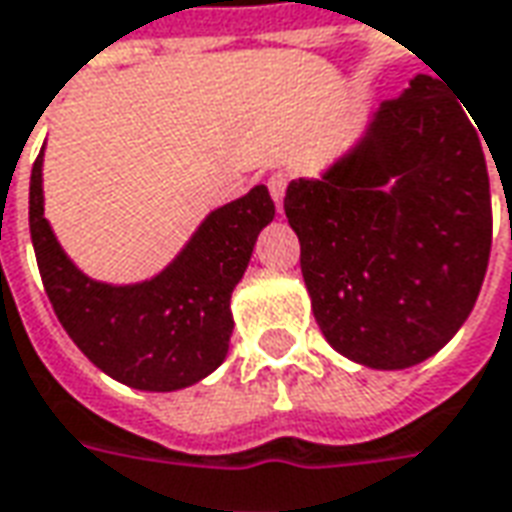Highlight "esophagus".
I'll use <instances>...</instances> for the list:
<instances>
[{
  "label": "esophagus",
  "instance_id": "1",
  "mask_svg": "<svg viewBox=\"0 0 512 512\" xmlns=\"http://www.w3.org/2000/svg\"><path fill=\"white\" fill-rule=\"evenodd\" d=\"M285 188H288V174H282V171H274V174L268 177V191H271V199H274L277 210H282Z\"/></svg>",
  "mask_w": 512,
  "mask_h": 512
}]
</instances>
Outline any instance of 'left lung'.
Returning a JSON list of instances; mask_svg holds the SVG:
<instances>
[{"label": "left lung", "instance_id": "obj_1", "mask_svg": "<svg viewBox=\"0 0 512 512\" xmlns=\"http://www.w3.org/2000/svg\"><path fill=\"white\" fill-rule=\"evenodd\" d=\"M471 116V113H468ZM430 74L382 102L360 144L318 180H293L285 216L302 244L313 316L360 366L410 368L452 341L491 257L480 135Z\"/></svg>", "mask_w": 512, "mask_h": 512}]
</instances>
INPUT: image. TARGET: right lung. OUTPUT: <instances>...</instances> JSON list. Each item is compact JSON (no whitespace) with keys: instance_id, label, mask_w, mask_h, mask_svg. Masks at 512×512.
Returning a JSON list of instances; mask_svg holds the SVG:
<instances>
[{"instance_id":"right-lung-1","label":"right lung","mask_w":512,"mask_h":512,"mask_svg":"<svg viewBox=\"0 0 512 512\" xmlns=\"http://www.w3.org/2000/svg\"><path fill=\"white\" fill-rule=\"evenodd\" d=\"M44 149L30 177V235L46 296L80 352L138 391H180L205 380L230 349L232 288L260 230L274 219L266 185L207 216L157 277L107 285L85 277L44 216Z\"/></svg>"}]
</instances>
